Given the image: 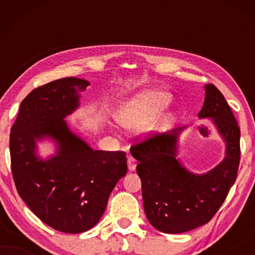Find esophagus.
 Here are the masks:
<instances>
[{
	"mask_svg": "<svg viewBox=\"0 0 255 255\" xmlns=\"http://www.w3.org/2000/svg\"><path fill=\"white\" fill-rule=\"evenodd\" d=\"M135 166H137V161H135V159L132 158V156H128V170H130V172H133V170L135 169Z\"/></svg>",
	"mask_w": 255,
	"mask_h": 255,
	"instance_id": "1",
	"label": "esophagus"
}]
</instances>
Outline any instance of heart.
<instances>
[{
	"instance_id": "heart-1",
	"label": "heart",
	"mask_w": 255,
	"mask_h": 255,
	"mask_svg": "<svg viewBox=\"0 0 255 255\" xmlns=\"http://www.w3.org/2000/svg\"><path fill=\"white\" fill-rule=\"evenodd\" d=\"M169 94L161 90H145L121 107L117 122L124 128L137 130L147 123L149 118L169 102Z\"/></svg>"
}]
</instances>
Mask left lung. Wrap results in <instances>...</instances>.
I'll list each match as a JSON object with an SVG mask.
<instances>
[{
  "instance_id": "1",
  "label": "left lung",
  "mask_w": 255,
  "mask_h": 255,
  "mask_svg": "<svg viewBox=\"0 0 255 255\" xmlns=\"http://www.w3.org/2000/svg\"><path fill=\"white\" fill-rule=\"evenodd\" d=\"M198 117L212 118L226 146L224 160L203 175L187 170L176 159L177 138L184 128L144 137L130 148L138 161L146 217L161 232L182 233L207 224L237 179L240 128L231 108L214 85L205 86Z\"/></svg>"
}]
</instances>
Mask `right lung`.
Masks as SVG:
<instances>
[{
	"mask_svg": "<svg viewBox=\"0 0 255 255\" xmlns=\"http://www.w3.org/2000/svg\"><path fill=\"white\" fill-rule=\"evenodd\" d=\"M89 82L65 78L33 89L22 101L10 132V158L16 189L45 224L65 233L88 231L99 223L118 180L128 172L123 151L93 149L69 130L65 117L80 104ZM50 136L57 154L46 160L35 140Z\"/></svg>",
	"mask_w": 255,
	"mask_h": 255,
	"instance_id": "obj_1",
	"label": "right lung"
}]
</instances>
